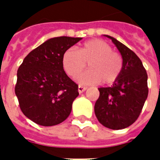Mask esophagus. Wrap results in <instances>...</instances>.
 Here are the masks:
<instances>
[{"label":"esophagus","mask_w":160,"mask_h":160,"mask_svg":"<svg viewBox=\"0 0 160 160\" xmlns=\"http://www.w3.org/2000/svg\"><path fill=\"white\" fill-rule=\"evenodd\" d=\"M86 90H87V87H86L79 86V87H78V91H79V92H80V93H82V92H85Z\"/></svg>","instance_id":"esophagus-1"}]
</instances>
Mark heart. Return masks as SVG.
I'll return each mask as SVG.
<instances>
[{
    "instance_id": "obj_1",
    "label": "heart",
    "mask_w": 160,
    "mask_h": 160,
    "mask_svg": "<svg viewBox=\"0 0 160 160\" xmlns=\"http://www.w3.org/2000/svg\"><path fill=\"white\" fill-rule=\"evenodd\" d=\"M65 72L76 78L87 68L90 70L79 78L81 84H95L102 80L104 84L116 82L120 76L123 62L119 53L112 50L111 46L101 39L89 40L84 42L78 50L67 49L62 59Z\"/></svg>"
}]
</instances>
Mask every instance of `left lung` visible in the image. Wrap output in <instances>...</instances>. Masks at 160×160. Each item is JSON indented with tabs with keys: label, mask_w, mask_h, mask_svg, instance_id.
Listing matches in <instances>:
<instances>
[{
	"label": "left lung",
	"mask_w": 160,
	"mask_h": 160,
	"mask_svg": "<svg viewBox=\"0 0 160 160\" xmlns=\"http://www.w3.org/2000/svg\"><path fill=\"white\" fill-rule=\"evenodd\" d=\"M120 51L123 67L111 87H99L94 111L98 120L111 129H122L137 120L148 95V73L141 59L127 46L107 36Z\"/></svg>",
	"instance_id": "8db88e82"
}]
</instances>
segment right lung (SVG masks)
<instances>
[{
	"label": "right lung",
	"mask_w": 160,
	"mask_h": 160,
	"mask_svg": "<svg viewBox=\"0 0 160 160\" xmlns=\"http://www.w3.org/2000/svg\"><path fill=\"white\" fill-rule=\"evenodd\" d=\"M81 39L50 38L32 50L19 66L14 91L23 114L35 123L54 126L69 116L79 95L78 85L66 74L62 59Z\"/></svg>",
	"instance_id": "1"
}]
</instances>
